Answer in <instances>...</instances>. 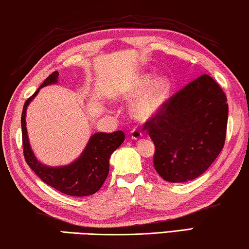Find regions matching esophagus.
I'll return each mask as SVG.
<instances>
[{
	"instance_id": "1",
	"label": "esophagus",
	"mask_w": 249,
	"mask_h": 249,
	"mask_svg": "<svg viewBox=\"0 0 249 249\" xmlns=\"http://www.w3.org/2000/svg\"><path fill=\"white\" fill-rule=\"evenodd\" d=\"M142 136H143V134L140 131V129L137 128H134L131 131V137L133 140H141Z\"/></svg>"
}]
</instances>
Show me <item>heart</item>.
<instances>
[{
	"label": "heart",
	"instance_id": "heart-1",
	"mask_svg": "<svg viewBox=\"0 0 249 249\" xmlns=\"http://www.w3.org/2000/svg\"><path fill=\"white\" fill-rule=\"evenodd\" d=\"M152 80L153 77L151 75L141 76L126 95L128 98H136L144 93L146 90H148L147 92L145 91L146 93L144 94L143 97H141L136 102L133 107L134 115L142 121L148 120L160 112L165 102L167 101L172 89L171 81L167 77H159L153 83ZM149 85L151 86L149 87Z\"/></svg>",
	"mask_w": 249,
	"mask_h": 249
}]
</instances>
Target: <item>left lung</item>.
<instances>
[{"label": "left lung", "instance_id": "left-lung-1", "mask_svg": "<svg viewBox=\"0 0 249 249\" xmlns=\"http://www.w3.org/2000/svg\"><path fill=\"white\" fill-rule=\"evenodd\" d=\"M227 120V97L207 74L169 97L144 124L161 178L184 183L206 172L224 147Z\"/></svg>", "mask_w": 249, "mask_h": 249}]
</instances>
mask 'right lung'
<instances>
[{"instance_id":"add662e5","label":"right lung","mask_w":249,"mask_h":249,"mask_svg":"<svg viewBox=\"0 0 249 249\" xmlns=\"http://www.w3.org/2000/svg\"><path fill=\"white\" fill-rule=\"evenodd\" d=\"M57 77L58 72L55 71L42 83L36 92L27 98L23 106L21 124L24 159L27 165L39 178L63 194L77 197L93 195L104 184L109 172V157L123 143L125 134L122 131L110 134L95 133L90 136L82 155L73 163L65 166L51 167L38 161L31 149L29 137H27L25 123L26 108L33 98L37 95L38 90L46 85L57 83Z\"/></svg>"}]
</instances>
